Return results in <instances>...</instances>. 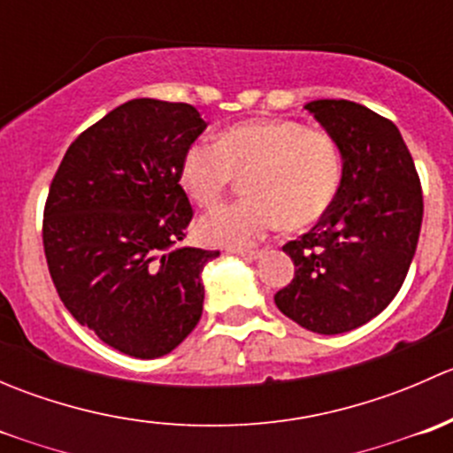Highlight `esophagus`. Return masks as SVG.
Segmentation results:
<instances>
[{
  "label": "esophagus",
  "mask_w": 453,
  "mask_h": 453,
  "mask_svg": "<svg viewBox=\"0 0 453 453\" xmlns=\"http://www.w3.org/2000/svg\"><path fill=\"white\" fill-rule=\"evenodd\" d=\"M227 252L241 256V258H250V260H256V258H260V256H263V250H239V248H232V250H227Z\"/></svg>",
  "instance_id": "1"
}]
</instances>
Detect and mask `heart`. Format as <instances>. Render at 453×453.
<instances>
[{"mask_svg": "<svg viewBox=\"0 0 453 453\" xmlns=\"http://www.w3.org/2000/svg\"><path fill=\"white\" fill-rule=\"evenodd\" d=\"M236 180L248 199L201 219L205 243L248 248L282 221L291 230L318 223L340 193L342 153L326 134L294 120L241 122L184 153L181 188L201 208L219 203Z\"/></svg>", "mask_w": 453, "mask_h": 453, "instance_id": "b5f03b06", "label": "heart"}]
</instances>
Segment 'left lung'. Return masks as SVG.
<instances>
[{
	"label": "left lung",
	"mask_w": 453,
	"mask_h": 453,
	"mask_svg": "<svg viewBox=\"0 0 453 453\" xmlns=\"http://www.w3.org/2000/svg\"><path fill=\"white\" fill-rule=\"evenodd\" d=\"M342 153L331 210L282 252L294 280L276 307L307 331H353L392 303L408 276L423 221L414 159L388 118L350 100L304 104Z\"/></svg>",
	"instance_id": "1"
}]
</instances>
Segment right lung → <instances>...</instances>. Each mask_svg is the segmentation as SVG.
Returning <instances> with one entry per match:
<instances>
[{
    "instance_id": "right-lung-1",
    "label": "right lung",
    "mask_w": 453,
    "mask_h": 453,
    "mask_svg": "<svg viewBox=\"0 0 453 453\" xmlns=\"http://www.w3.org/2000/svg\"><path fill=\"white\" fill-rule=\"evenodd\" d=\"M193 104L135 98L67 149L43 212L50 276L76 322L138 359L171 353L203 311L205 263L184 248L181 159L203 134Z\"/></svg>"
}]
</instances>
